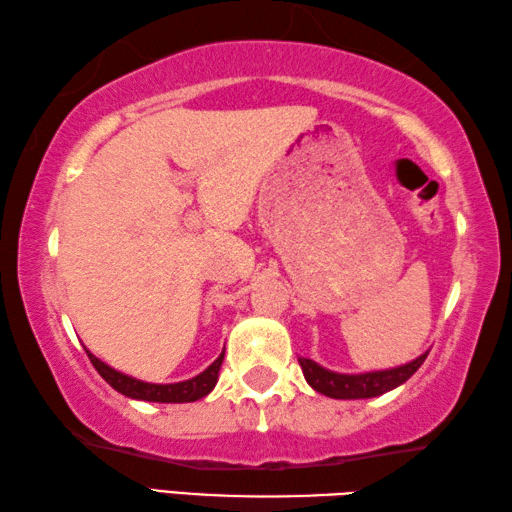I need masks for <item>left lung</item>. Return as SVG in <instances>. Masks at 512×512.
Listing matches in <instances>:
<instances>
[{"mask_svg": "<svg viewBox=\"0 0 512 512\" xmlns=\"http://www.w3.org/2000/svg\"><path fill=\"white\" fill-rule=\"evenodd\" d=\"M429 352L420 354L404 366L388 368V370H375V372H361V375H343V372L327 370L318 366L316 361L300 357V368L305 375L307 384L314 388L316 393H323L334 400H368V397L384 395L393 388L402 386L415 370H418Z\"/></svg>", "mask_w": 512, "mask_h": 512, "instance_id": "left-lung-1", "label": "left lung"}]
</instances>
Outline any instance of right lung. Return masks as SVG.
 I'll use <instances>...</instances> for the list:
<instances>
[{
	"label": "right lung",
	"instance_id": "1",
	"mask_svg": "<svg viewBox=\"0 0 512 512\" xmlns=\"http://www.w3.org/2000/svg\"><path fill=\"white\" fill-rule=\"evenodd\" d=\"M88 357L92 361V366L97 368L99 375L108 381V384L115 388L117 393L133 397V400H144V402H167V404H180V402H196L205 397L207 393H212V388L219 381V370L223 363V354H219L210 368H205L201 375H196L187 381H178V384H149V381H140L135 377H128L124 372H119L115 368H110L108 363H103L101 359L94 357V354L85 348Z\"/></svg>",
	"mask_w": 512,
	"mask_h": 512
}]
</instances>
